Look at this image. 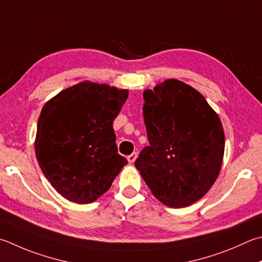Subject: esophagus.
<instances>
[{
    "label": "esophagus",
    "mask_w": 262,
    "mask_h": 262,
    "mask_svg": "<svg viewBox=\"0 0 262 262\" xmlns=\"http://www.w3.org/2000/svg\"><path fill=\"white\" fill-rule=\"evenodd\" d=\"M136 158H137V154H136V152H133L132 155H129V156L127 157V160H128V163L133 164L136 160Z\"/></svg>",
    "instance_id": "1"
}]
</instances>
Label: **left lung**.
<instances>
[{
  "label": "left lung",
  "mask_w": 262,
  "mask_h": 262,
  "mask_svg": "<svg viewBox=\"0 0 262 262\" xmlns=\"http://www.w3.org/2000/svg\"><path fill=\"white\" fill-rule=\"evenodd\" d=\"M149 146L135 161L154 196L166 206L196 203L220 174L225 132L220 118L191 85L167 79L143 93Z\"/></svg>",
  "instance_id": "1"
}]
</instances>
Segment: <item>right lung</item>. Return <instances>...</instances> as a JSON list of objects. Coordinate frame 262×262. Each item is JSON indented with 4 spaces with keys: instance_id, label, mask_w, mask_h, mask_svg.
I'll return each instance as SVG.
<instances>
[{
    "instance_id": "obj_1",
    "label": "right lung",
    "mask_w": 262,
    "mask_h": 262,
    "mask_svg": "<svg viewBox=\"0 0 262 262\" xmlns=\"http://www.w3.org/2000/svg\"><path fill=\"white\" fill-rule=\"evenodd\" d=\"M128 89L82 81L42 107L35 136L37 163L65 199L90 204L110 189L127 159L118 154L113 120Z\"/></svg>"
}]
</instances>
